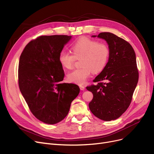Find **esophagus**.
<instances>
[{"label": "esophagus", "instance_id": "esophagus-1", "mask_svg": "<svg viewBox=\"0 0 154 154\" xmlns=\"http://www.w3.org/2000/svg\"><path fill=\"white\" fill-rule=\"evenodd\" d=\"M79 88L81 90H85V87L84 86H82V85H79Z\"/></svg>", "mask_w": 154, "mask_h": 154}]
</instances>
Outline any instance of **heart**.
<instances>
[{"label": "heart", "instance_id": "heart-1", "mask_svg": "<svg viewBox=\"0 0 154 154\" xmlns=\"http://www.w3.org/2000/svg\"><path fill=\"white\" fill-rule=\"evenodd\" d=\"M72 54L63 50L58 56V61L61 66L71 69L76 60L82 58L81 68L76 69L67 75L69 82L83 84L91 75L103 71L108 61L109 49L106 44L87 37L78 39L71 47Z\"/></svg>", "mask_w": 154, "mask_h": 154}]
</instances>
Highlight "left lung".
I'll return each instance as SVG.
<instances>
[{
    "label": "left lung",
    "instance_id": "8db88e82",
    "mask_svg": "<svg viewBox=\"0 0 154 154\" xmlns=\"http://www.w3.org/2000/svg\"><path fill=\"white\" fill-rule=\"evenodd\" d=\"M98 37L107 42L109 56L105 69L93 79L97 84L86 86L93 94L89 108L97 118L111 121L119 118L130 106L138 70L135 51L128 42L111 32H101Z\"/></svg>",
    "mask_w": 154,
    "mask_h": 154
}]
</instances>
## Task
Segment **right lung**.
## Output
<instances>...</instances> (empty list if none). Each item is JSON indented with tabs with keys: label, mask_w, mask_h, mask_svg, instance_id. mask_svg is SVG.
Returning a JSON list of instances; mask_svg holds the SVG:
<instances>
[{
	"label": "right lung",
	"mask_w": 154,
	"mask_h": 154,
	"mask_svg": "<svg viewBox=\"0 0 154 154\" xmlns=\"http://www.w3.org/2000/svg\"><path fill=\"white\" fill-rule=\"evenodd\" d=\"M71 35H41L29 42L21 53L18 83L29 109L40 121L57 123L67 116L79 88L63 83L64 72L58 56Z\"/></svg>",
	"instance_id": "right-lung-1"
}]
</instances>
